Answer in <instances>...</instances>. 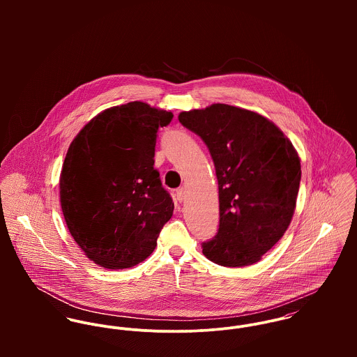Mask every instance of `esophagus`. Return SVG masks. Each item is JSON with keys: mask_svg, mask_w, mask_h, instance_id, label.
Returning a JSON list of instances; mask_svg holds the SVG:
<instances>
[{"mask_svg": "<svg viewBox=\"0 0 357 357\" xmlns=\"http://www.w3.org/2000/svg\"><path fill=\"white\" fill-rule=\"evenodd\" d=\"M176 198H177V201H178V202L185 201V198H187V190H185L184 187L178 188V190L176 191Z\"/></svg>", "mask_w": 357, "mask_h": 357, "instance_id": "obj_1", "label": "esophagus"}]
</instances>
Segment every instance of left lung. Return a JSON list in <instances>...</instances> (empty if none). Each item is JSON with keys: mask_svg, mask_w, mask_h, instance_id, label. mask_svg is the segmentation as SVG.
I'll return each instance as SVG.
<instances>
[{"mask_svg": "<svg viewBox=\"0 0 357 357\" xmlns=\"http://www.w3.org/2000/svg\"><path fill=\"white\" fill-rule=\"evenodd\" d=\"M178 121L204 140L218 181L220 224L204 255L229 268L258 262L291 222L298 153L273 122L245 108L217 102L183 111Z\"/></svg>", "mask_w": 357, "mask_h": 357, "instance_id": "8db88e82", "label": "left lung"}]
</instances>
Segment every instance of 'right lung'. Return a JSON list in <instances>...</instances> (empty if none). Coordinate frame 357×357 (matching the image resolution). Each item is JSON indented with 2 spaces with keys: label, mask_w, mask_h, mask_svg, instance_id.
Wrapping results in <instances>:
<instances>
[{
  "label": "right lung",
  "mask_w": 357,
  "mask_h": 357,
  "mask_svg": "<svg viewBox=\"0 0 357 357\" xmlns=\"http://www.w3.org/2000/svg\"><path fill=\"white\" fill-rule=\"evenodd\" d=\"M173 114L147 102L104 109L68 147L60 173L67 228L107 269L132 268L156 246L174 204L153 169L156 133Z\"/></svg>",
  "instance_id": "right-lung-1"
}]
</instances>
